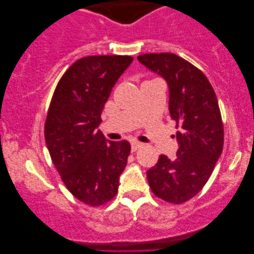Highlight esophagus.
Segmentation results:
<instances>
[{
	"label": "esophagus",
	"mask_w": 254,
	"mask_h": 254,
	"mask_svg": "<svg viewBox=\"0 0 254 254\" xmlns=\"http://www.w3.org/2000/svg\"><path fill=\"white\" fill-rule=\"evenodd\" d=\"M142 145V143L141 142H138V141H133L131 142V151H136L138 148H140Z\"/></svg>",
	"instance_id": "34e87169"
}]
</instances>
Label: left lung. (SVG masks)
Wrapping results in <instances>:
<instances>
[{"mask_svg":"<svg viewBox=\"0 0 254 254\" xmlns=\"http://www.w3.org/2000/svg\"><path fill=\"white\" fill-rule=\"evenodd\" d=\"M137 60L169 85V111L176 121L179 149L170 159L161 155L147 171L156 196L183 203L202 190L223 150L224 131L213 86L195 65L173 53L138 55Z\"/></svg>","mask_w":254,"mask_h":254,"instance_id":"1","label":"left lung"}]
</instances>
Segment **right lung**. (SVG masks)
<instances>
[{"instance_id":"add662e5","label":"right lung","mask_w":254,"mask_h":254,"mask_svg":"<svg viewBox=\"0 0 254 254\" xmlns=\"http://www.w3.org/2000/svg\"><path fill=\"white\" fill-rule=\"evenodd\" d=\"M133 58L92 55L72 64L59 81L45 123L52 162L69 192L97 207L118 193L130 154L128 141H107L97 129L112 88Z\"/></svg>"}]
</instances>
